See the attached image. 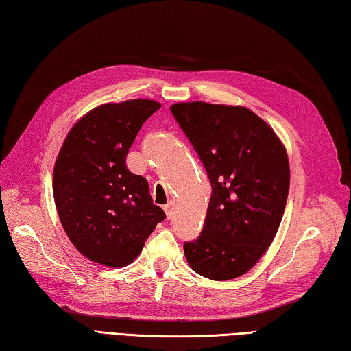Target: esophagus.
I'll return each instance as SVG.
<instances>
[{"label":"esophagus","instance_id":"34e87169","mask_svg":"<svg viewBox=\"0 0 351 351\" xmlns=\"http://www.w3.org/2000/svg\"><path fill=\"white\" fill-rule=\"evenodd\" d=\"M163 210H165V213H166V217L171 219L172 213H174V204H172V202H169V204H166V205L163 206Z\"/></svg>","mask_w":351,"mask_h":351}]
</instances>
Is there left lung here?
<instances>
[{
    "label": "left lung",
    "mask_w": 351,
    "mask_h": 351,
    "mask_svg": "<svg viewBox=\"0 0 351 351\" xmlns=\"http://www.w3.org/2000/svg\"><path fill=\"white\" fill-rule=\"evenodd\" d=\"M171 112L213 188L204 230L183 245L185 257L204 278L236 279L256 265L279 230L290 189L287 151L243 106L176 103Z\"/></svg>",
    "instance_id": "8db88e82"
}]
</instances>
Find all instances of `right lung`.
I'll return each mask as SVG.
<instances>
[{
  "mask_svg": "<svg viewBox=\"0 0 351 351\" xmlns=\"http://www.w3.org/2000/svg\"><path fill=\"white\" fill-rule=\"evenodd\" d=\"M160 109L152 100L101 104L67 134L53 168V199L67 237L89 261L125 267L163 222L147 180L126 166L143 123Z\"/></svg>",
  "mask_w": 351,
  "mask_h": 351,
  "instance_id": "obj_1",
  "label": "right lung"
}]
</instances>
